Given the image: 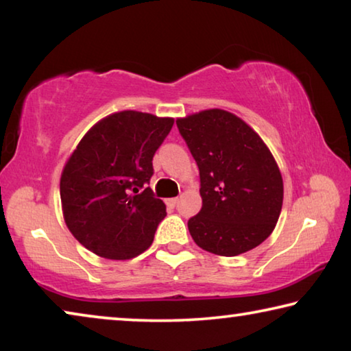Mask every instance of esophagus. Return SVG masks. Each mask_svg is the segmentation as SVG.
<instances>
[{
  "mask_svg": "<svg viewBox=\"0 0 351 351\" xmlns=\"http://www.w3.org/2000/svg\"><path fill=\"white\" fill-rule=\"evenodd\" d=\"M167 204H169L170 207H175V206L178 204V198H170V199H167Z\"/></svg>",
  "mask_w": 351,
  "mask_h": 351,
  "instance_id": "obj_1",
  "label": "esophagus"
}]
</instances>
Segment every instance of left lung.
<instances>
[{
	"label": "left lung",
	"mask_w": 351,
	"mask_h": 351,
	"mask_svg": "<svg viewBox=\"0 0 351 351\" xmlns=\"http://www.w3.org/2000/svg\"><path fill=\"white\" fill-rule=\"evenodd\" d=\"M176 125L199 169L203 207L187 223L193 241L223 257L257 247L274 230L283 203L282 175L269 148L224 110L199 111Z\"/></svg>",
	"instance_id": "left-lung-1"
}]
</instances>
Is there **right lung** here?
I'll list each match as a JSON object with an SVG mask.
<instances>
[{"mask_svg":"<svg viewBox=\"0 0 351 351\" xmlns=\"http://www.w3.org/2000/svg\"><path fill=\"white\" fill-rule=\"evenodd\" d=\"M171 127V117L114 112L99 121L71 154L60 180L63 217L91 252L128 260L150 247L167 212L147 184L154 153Z\"/></svg>","mask_w":351,"mask_h":351,"instance_id":"obj_1","label":"right lung"}]
</instances>
